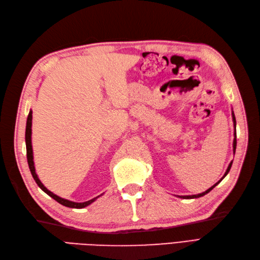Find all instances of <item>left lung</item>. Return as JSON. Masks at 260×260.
Segmentation results:
<instances>
[{
  "mask_svg": "<svg viewBox=\"0 0 260 260\" xmlns=\"http://www.w3.org/2000/svg\"><path fill=\"white\" fill-rule=\"evenodd\" d=\"M232 118H233V123H234V141H233V152L235 153V148H237V131H235V125H237V121H235V117H234V114H233V112H232ZM232 162L233 161H231L230 164H229V166H228V169H226V171H225V174H224V176L220 179L218 182L216 183V184H214L212 185L211 187H209L208 190H206L205 192H203V193H200V194H198V195H186V196H179V198H181V199H198V198H201V196H204L205 194H207L208 192H210L212 188H214L217 184H219L220 182H221V180L228 175V172L230 171V169H231V166H232Z\"/></svg>",
  "mask_w": 260,
  "mask_h": 260,
  "instance_id": "1",
  "label": "left lung"
}]
</instances>
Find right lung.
Listing matches in <instances>:
<instances>
[{"mask_svg": "<svg viewBox=\"0 0 260 260\" xmlns=\"http://www.w3.org/2000/svg\"><path fill=\"white\" fill-rule=\"evenodd\" d=\"M31 125H32V111L29 112L28 118H27V124H26V148H27V160H28V165H29V169L31 171V175H32L35 181L37 182V184L39 185V187L41 188L42 191H44L46 194L50 195L52 199H54L56 202H58L61 205H64L66 207H70V208H84L90 204H92L94 201H95L100 196H102L103 194L99 195L98 198L95 199H92L88 202H83V203H76V202H72V201H68L65 199H61L59 196L55 195L54 193H52L51 191H49L48 188H46L42 182L40 181V179L38 178V175L36 174V168H35V162H34V152H32V145H31Z\"/></svg>", "mask_w": 260, "mask_h": 260, "instance_id": "1", "label": "right lung"}]
</instances>
